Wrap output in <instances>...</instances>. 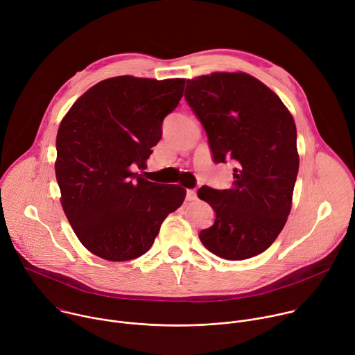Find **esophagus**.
Here are the masks:
<instances>
[{"label":"esophagus","instance_id":"obj_1","mask_svg":"<svg viewBox=\"0 0 355 355\" xmlns=\"http://www.w3.org/2000/svg\"><path fill=\"white\" fill-rule=\"evenodd\" d=\"M185 198H187V200H195L196 199V191L195 189H187Z\"/></svg>","mask_w":355,"mask_h":355}]
</instances>
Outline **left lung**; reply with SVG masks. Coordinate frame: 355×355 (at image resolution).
I'll return each mask as SVG.
<instances>
[{"label":"left lung","mask_w":355,"mask_h":355,"mask_svg":"<svg viewBox=\"0 0 355 355\" xmlns=\"http://www.w3.org/2000/svg\"><path fill=\"white\" fill-rule=\"evenodd\" d=\"M185 99L204 125L214 162L236 164L232 188L198 189L216 214L199 239L222 259L254 257L275 241L291 212L299 170L293 118L272 89L245 73L187 80Z\"/></svg>","instance_id":"obj_1"}]
</instances>
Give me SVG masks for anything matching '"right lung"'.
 I'll return each mask as SVG.
<instances>
[{"label": "right lung", "instance_id": "1", "mask_svg": "<svg viewBox=\"0 0 355 355\" xmlns=\"http://www.w3.org/2000/svg\"><path fill=\"white\" fill-rule=\"evenodd\" d=\"M184 84V78H108L84 92L63 118L55 163L60 200L92 254L108 261L143 256L163 220L182 205V187L147 181L133 170L146 168Z\"/></svg>", "mask_w": 355, "mask_h": 355}]
</instances>
